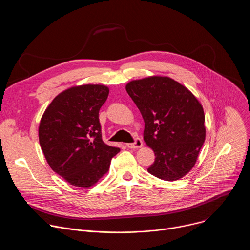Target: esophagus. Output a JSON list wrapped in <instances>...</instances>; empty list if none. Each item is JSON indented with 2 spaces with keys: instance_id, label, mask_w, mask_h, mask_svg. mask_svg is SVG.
<instances>
[{
  "instance_id": "1",
  "label": "esophagus",
  "mask_w": 250,
  "mask_h": 250,
  "mask_svg": "<svg viewBox=\"0 0 250 250\" xmlns=\"http://www.w3.org/2000/svg\"><path fill=\"white\" fill-rule=\"evenodd\" d=\"M126 146L128 148H139L142 146V141L140 138L136 137L134 139V142H132V144H126Z\"/></svg>"
}]
</instances>
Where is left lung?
<instances>
[{"instance_id":"obj_1","label":"left lung","mask_w":250,"mask_h":250,"mask_svg":"<svg viewBox=\"0 0 250 250\" xmlns=\"http://www.w3.org/2000/svg\"><path fill=\"white\" fill-rule=\"evenodd\" d=\"M125 90L144 118V139L156 156L147 171L165 181L184 177L194 167L206 138L200 102L169 77L133 80Z\"/></svg>"}]
</instances>
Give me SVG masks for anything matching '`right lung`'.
I'll list each match as a JSON object with an SVG mask.
<instances>
[{"label": "right lung", "instance_id": "add662e5", "mask_svg": "<svg viewBox=\"0 0 250 250\" xmlns=\"http://www.w3.org/2000/svg\"><path fill=\"white\" fill-rule=\"evenodd\" d=\"M108 96L104 85L72 87L56 96L42 118L39 137L46 161L73 186L96 184L120 152L102 139L99 111Z\"/></svg>", "mask_w": 250, "mask_h": 250}]
</instances>
